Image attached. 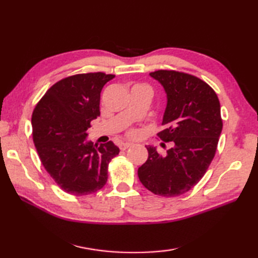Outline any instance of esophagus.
Masks as SVG:
<instances>
[{"label":"esophagus","mask_w":258,"mask_h":258,"mask_svg":"<svg viewBox=\"0 0 258 258\" xmlns=\"http://www.w3.org/2000/svg\"><path fill=\"white\" fill-rule=\"evenodd\" d=\"M131 146H132V144H131V143H123V144L119 145V149L122 150V151H125V150H127L128 147H131Z\"/></svg>","instance_id":"1"}]
</instances>
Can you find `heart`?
<instances>
[{
    "mask_svg": "<svg viewBox=\"0 0 258 258\" xmlns=\"http://www.w3.org/2000/svg\"><path fill=\"white\" fill-rule=\"evenodd\" d=\"M128 135L131 136V138H134V136L138 135V131H136V130H131L130 132H128Z\"/></svg>",
    "mask_w": 258,
    "mask_h": 258,
    "instance_id": "obj_1",
    "label": "heart"
}]
</instances>
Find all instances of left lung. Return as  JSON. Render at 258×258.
<instances>
[{
    "label": "left lung",
    "instance_id": "1",
    "mask_svg": "<svg viewBox=\"0 0 258 258\" xmlns=\"http://www.w3.org/2000/svg\"><path fill=\"white\" fill-rule=\"evenodd\" d=\"M167 95L164 128L157 133L172 142L166 155L146 146L147 161L139 167L141 183L152 193L165 197L185 194L200 182L215 156L223 120L215 91L206 82L178 71L150 73Z\"/></svg>",
    "mask_w": 258,
    "mask_h": 258
}]
</instances>
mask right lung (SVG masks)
Returning <instances> with one entry per match:
<instances>
[{"label":"right lung","instance_id":"add662e5","mask_svg":"<svg viewBox=\"0 0 258 258\" xmlns=\"http://www.w3.org/2000/svg\"><path fill=\"white\" fill-rule=\"evenodd\" d=\"M115 78L102 72L56 82L32 114L33 142L43 166L64 191L90 195L107 182L108 164L119 149L113 142L86 141L91 120L100 116L103 86Z\"/></svg>","mask_w":258,"mask_h":258}]
</instances>
